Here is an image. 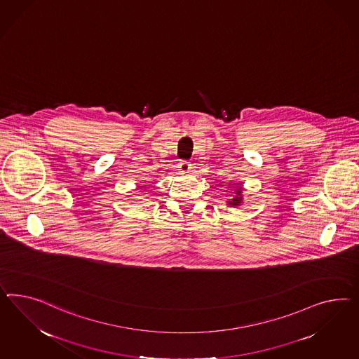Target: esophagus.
<instances>
[{
	"instance_id": "obj_1",
	"label": "esophagus",
	"mask_w": 359,
	"mask_h": 359,
	"mask_svg": "<svg viewBox=\"0 0 359 359\" xmlns=\"http://www.w3.org/2000/svg\"><path fill=\"white\" fill-rule=\"evenodd\" d=\"M179 168H180L182 171H189V170H191V162L182 161V162L179 163Z\"/></svg>"
}]
</instances>
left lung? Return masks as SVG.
<instances>
[{
	"label": "left lung",
	"instance_id": "8db88e82",
	"mask_svg": "<svg viewBox=\"0 0 359 359\" xmlns=\"http://www.w3.org/2000/svg\"><path fill=\"white\" fill-rule=\"evenodd\" d=\"M241 194H242V189L239 188V191H236V194L239 196V197H235L233 198V201H229V204L233 205V206H238V205L242 203V197H241Z\"/></svg>",
	"mask_w": 359,
	"mask_h": 359
}]
</instances>
